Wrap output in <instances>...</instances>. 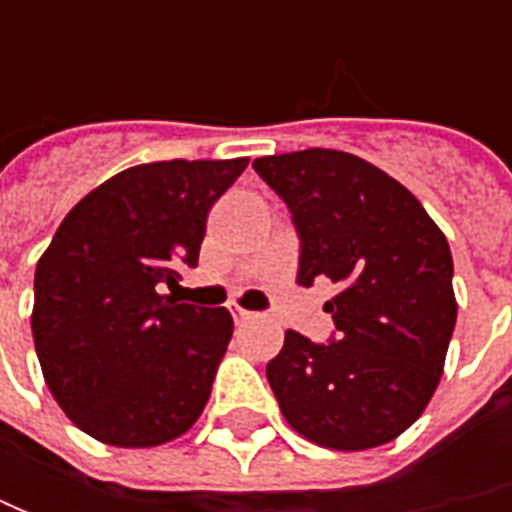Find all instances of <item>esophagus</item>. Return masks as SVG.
Listing matches in <instances>:
<instances>
[{"label": "esophagus", "mask_w": 512, "mask_h": 512, "mask_svg": "<svg viewBox=\"0 0 512 512\" xmlns=\"http://www.w3.org/2000/svg\"><path fill=\"white\" fill-rule=\"evenodd\" d=\"M230 313H233L236 325H245V322H250V319H256V313H250V310H245V307H239V305L230 307Z\"/></svg>", "instance_id": "1"}]
</instances>
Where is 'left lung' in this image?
I'll return each instance as SVG.
<instances>
[{
	"label": "left lung",
	"instance_id": "8db88e82",
	"mask_svg": "<svg viewBox=\"0 0 512 512\" xmlns=\"http://www.w3.org/2000/svg\"><path fill=\"white\" fill-rule=\"evenodd\" d=\"M302 242L299 285L327 276L336 336L287 330L267 382L287 424L333 450L393 442L436 393L456 327L453 256L422 202L376 165L342 150L262 156Z\"/></svg>",
	"mask_w": 512,
	"mask_h": 512
}]
</instances>
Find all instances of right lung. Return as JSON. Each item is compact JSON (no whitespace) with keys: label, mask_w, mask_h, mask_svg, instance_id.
I'll return each instance as SVG.
<instances>
[{"label":"right lung","mask_w":512,"mask_h":512,"mask_svg":"<svg viewBox=\"0 0 512 512\" xmlns=\"http://www.w3.org/2000/svg\"><path fill=\"white\" fill-rule=\"evenodd\" d=\"M247 159L122 170L65 216L33 279V344L53 399L88 436L156 447L202 416L233 336L225 307L179 305L207 213Z\"/></svg>","instance_id":"1"}]
</instances>
